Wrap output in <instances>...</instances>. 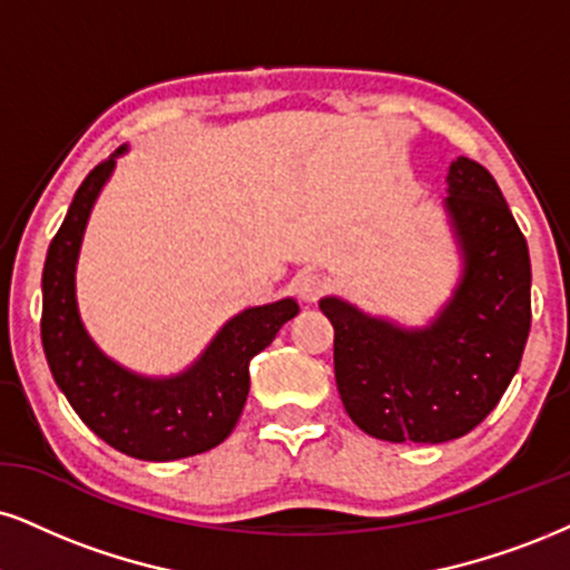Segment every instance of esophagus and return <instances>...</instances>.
Returning a JSON list of instances; mask_svg holds the SVG:
<instances>
[{"label": "esophagus", "mask_w": 570, "mask_h": 570, "mask_svg": "<svg viewBox=\"0 0 570 570\" xmlns=\"http://www.w3.org/2000/svg\"><path fill=\"white\" fill-rule=\"evenodd\" d=\"M296 293L304 304H317V301L327 293V279L322 274L306 272L296 279Z\"/></svg>", "instance_id": "1"}]
</instances>
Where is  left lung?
<instances>
[{
	"mask_svg": "<svg viewBox=\"0 0 570 570\" xmlns=\"http://www.w3.org/2000/svg\"><path fill=\"white\" fill-rule=\"evenodd\" d=\"M446 181L462 277L428 325L399 327L343 298L320 301L348 417L393 444H444L473 431L500 404L529 341V245L502 189L465 156Z\"/></svg>",
	"mask_w": 570,
	"mask_h": 570,
	"instance_id": "1",
	"label": "left lung"
}]
</instances>
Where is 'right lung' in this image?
<instances>
[{
	"label": "right lung",
	"instance_id": "add662e5",
	"mask_svg": "<svg viewBox=\"0 0 570 570\" xmlns=\"http://www.w3.org/2000/svg\"><path fill=\"white\" fill-rule=\"evenodd\" d=\"M126 145L95 166L76 189L41 272V346L55 383L105 444L137 460L168 462L219 446L240 420L250 389V360L287 320L293 298L235 314L185 372L145 377L105 356L89 338L76 304V262L91 206Z\"/></svg>",
	"mask_w": 570,
	"mask_h": 570
}]
</instances>
